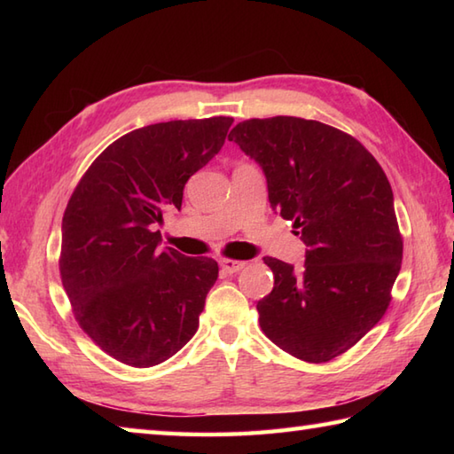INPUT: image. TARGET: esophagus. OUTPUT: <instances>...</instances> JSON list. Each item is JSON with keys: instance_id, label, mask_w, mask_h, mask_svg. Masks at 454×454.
I'll return each mask as SVG.
<instances>
[{"instance_id": "1", "label": "esophagus", "mask_w": 454, "mask_h": 454, "mask_svg": "<svg viewBox=\"0 0 454 454\" xmlns=\"http://www.w3.org/2000/svg\"><path fill=\"white\" fill-rule=\"evenodd\" d=\"M220 267L222 271L228 273V275H234L238 271H242L246 267V262H234V259H220Z\"/></svg>"}]
</instances>
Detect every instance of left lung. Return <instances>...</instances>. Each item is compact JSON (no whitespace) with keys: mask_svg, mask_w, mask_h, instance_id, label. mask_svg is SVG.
Instances as JSON below:
<instances>
[{"mask_svg":"<svg viewBox=\"0 0 454 454\" xmlns=\"http://www.w3.org/2000/svg\"><path fill=\"white\" fill-rule=\"evenodd\" d=\"M228 140L263 169L271 208L306 246L298 269L265 257L275 286L257 302L259 325L296 359L332 361L379 324L400 273L387 173L359 140L317 121L249 119Z\"/></svg>","mask_w":454,"mask_h":454,"instance_id":"8db88e82","label":"left lung"}]
</instances>
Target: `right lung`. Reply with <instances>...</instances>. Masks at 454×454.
<instances>
[{
	"instance_id": "obj_1",
	"label": "right lung",
	"mask_w": 454,
	"mask_h": 454,
	"mask_svg": "<svg viewBox=\"0 0 454 454\" xmlns=\"http://www.w3.org/2000/svg\"><path fill=\"white\" fill-rule=\"evenodd\" d=\"M232 122L169 121L124 134L67 202L62 285L82 330L124 364L168 361L197 332L218 263L160 247L156 226L181 208L183 187L224 146Z\"/></svg>"
}]
</instances>
